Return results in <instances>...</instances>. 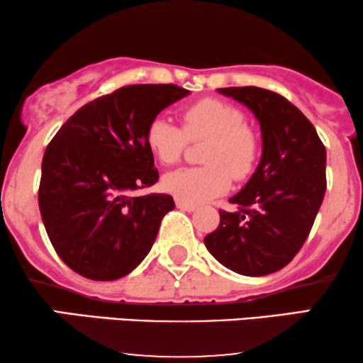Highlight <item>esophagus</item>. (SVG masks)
Returning <instances> with one entry per match:
<instances>
[{
    "instance_id": "34e87169",
    "label": "esophagus",
    "mask_w": 363,
    "mask_h": 363,
    "mask_svg": "<svg viewBox=\"0 0 363 363\" xmlns=\"http://www.w3.org/2000/svg\"><path fill=\"white\" fill-rule=\"evenodd\" d=\"M175 203H177V208H180V210H183V211H195V208H196L193 203L183 201V200H180V198H177Z\"/></svg>"
}]
</instances>
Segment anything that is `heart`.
<instances>
[{
  "mask_svg": "<svg viewBox=\"0 0 363 363\" xmlns=\"http://www.w3.org/2000/svg\"><path fill=\"white\" fill-rule=\"evenodd\" d=\"M182 127L155 117L145 132L147 145L163 165L178 162L188 142H206L201 162L205 167L180 168L163 177V188L188 203L220 196L231 178L241 182L255 170L259 142L246 125L245 113L233 104L205 97L180 112Z\"/></svg>",
  "mask_w": 363,
  "mask_h": 363,
  "instance_id": "b5f03b06",
  "label": "heart"
}]
</instances>
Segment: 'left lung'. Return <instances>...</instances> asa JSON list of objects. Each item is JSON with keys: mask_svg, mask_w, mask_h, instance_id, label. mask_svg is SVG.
<instances>
[{"mask_svg": "<svg viewBox=\"0 0 363 363\" xmlns=\"http://www.w3.org/2000/svg\"><path fill=\"white\" fill-rule=\"evenodd\" d=\"M218 92L250 107L261 125L262 158L251 180L220 210V225L205 236L208 251L242 276H266L289 264L304 245L324 200L325 147L304 113L267 89Z\"/></svg>", "mask_w": 363, "mask_h": 363, "instance_id": "1", "label": "left lung"}]
</instances>
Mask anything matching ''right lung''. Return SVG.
Listing matches in <instances>:
<instances>
[{
	"instance_id": "right-lung-1",
	"label": "right lung",
	"mask_w": 363,
	"mask_h": 363,
	"mask_svg": "<svg viewBox=\"0 0 363 363\" xmlns=\"http://www.w3.org/2000/svg\"><path fill=\"white\" fill-rule=\"evenodd\" d=\"M186 89L133 84L82 106L44 152L39 211L57 256L92 281H116L143 261L170 195L135 196L158 180L148 123Z\"/></svg>"
}]
</instances>
